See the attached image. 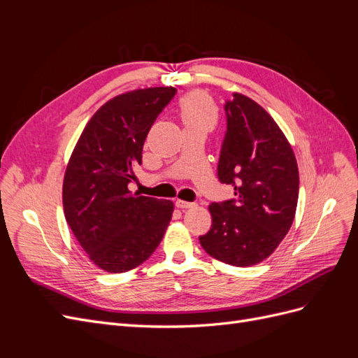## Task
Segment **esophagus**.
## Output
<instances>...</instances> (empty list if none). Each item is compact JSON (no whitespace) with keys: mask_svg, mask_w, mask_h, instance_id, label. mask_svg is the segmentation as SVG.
I'll list each match as a JSON object with an SVG mask.
<instances>
[{"mask_svg":"<svg viewBox=\"0 0 358 358\" xmlns=\"http://www.w3.org/2000/svg\"><path fill=\"white\" fill-rule=\"evenodd\" d=\"M176 206L179 209H189L194 206V203H189V201H183V200H176Z\"/></svg>","mask_w":358,"mask_h":358,"instance_id":"esophagus-1","label":"esophagus"}]
</instances>
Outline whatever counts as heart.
<instances>
[{
	"mask_svg": "<svg viewBox=\"0 0 358 358\" xmlns=\"http://www.w3.org/2000/svg\"><path fill=\"white\" fill-rule=\"evenodd\" d=\"M179 115L187 128L201 127L210 129L216 122V109L208 95L192 92L179 104Z\"/></svg>",
	"mask_w": 358,
	"mask_h": 358,
	"instance_id": "b5f03b06",
	"label": "heart"
}]
</instances>
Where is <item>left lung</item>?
<instances>
[{
	"instance_id": "8db88e82",
	"label": "left lung",
	"mask_w": 358,
	"mask_h": 358,
	"mask_svg": "<svg viewBox=\"0 0 358 358\" xmlns=\"http://www.w3.org/2000/svg\"><path fill=\"white\" fill-rule=\"evenodd\" d=\"M224 110L218 179L234 188V199L209 206L212 227L199 241L210 257L248 267L266 259L291 229L299 169L287 137L262 106L234 92Z\"/></svg>"
}]
</instances>
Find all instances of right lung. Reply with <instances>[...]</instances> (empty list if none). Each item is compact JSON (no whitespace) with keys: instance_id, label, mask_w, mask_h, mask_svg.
I'll return each mask as SVG.
<instances>
[{"instance_id":"1","label":"right lung","mask_w":358,"mask_h":358,"mask_svg":"<svg viewBox=\"0 0 358 358\" xmlns=\"http://www.w3.org/2000/svg\"><path fill=\"white\" fill-rule=\"evenodd\" d=\"M176 88L136 90L94 113L64 176V215L91 262L109 273L128 272L152 255L175 206L128 189L150 127Z\"/></svg>"}]
</instances>
